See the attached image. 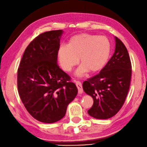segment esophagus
<instances>
[{
  "label": "esophagus",
  "mask_w": 147,
  "mask_h": 147,
  "mask_svg": "<svg viewBox=\"0 0 147 147\" xmlns=\"http://www.w3.org/2000/svg\"><path fill=\"white\" fill-rule=\"evenodd\" d=\"M76 85L78 89V92L79 93H82L83 90V87H82V85H81V83L80 81H76Z\"/></svg>",
  "instance_id": "esophagus-1"
}]
</instances>
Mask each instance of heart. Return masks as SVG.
I'll return each instance as SVG.
<instances>
[{"label":"heart","instance_id":"heart-1","mask_svg":"<svg viewBox=\"0 0 147 147\" xmlns=\"http://www.w3.org/2000/svg\"><path fill=\"white\" fill-rule=\"evenodd\" d=\"M111 53V43L105 36L89 33L75 35L67 45H62L56 51L60 66L66 71H70L79 63L76 75L81 76L87 71L96 73L105 67Z\"/></svg>","mask_w":147,"mask_h":147}]
</instances>
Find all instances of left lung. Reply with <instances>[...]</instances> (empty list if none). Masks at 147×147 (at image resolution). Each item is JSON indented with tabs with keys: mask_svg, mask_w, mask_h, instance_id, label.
Returning a JSON list of instances; mask_svg holds the SVG:
<instances>
[{
	"mask_svg": "<svg viewBox=\"0 0 147 147\" xmlns=\"http://www.w3.org/2000/svg\"><path fill=\"white\" fill-rule=\"evenodd\" d=\"M116 47L112 58L95 76L83 83V89L93 98L88 110L96 119H108L119 112L129 89L131 64L125 45L115 37Z\"/></svg>",
	"mask_w": 147,
	"mask_h": 147,
	"instance_id": "left-lung-1",
	"label": "left lung"
}]
</instances>
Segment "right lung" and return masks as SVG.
Here are the masks:
<instances>
[{
	"mask_svg": "<svg viewBox=\"0 0 147 147\" xmlns=\"http://www.w3.org/2000/svg\"><path fill=\"white\" fill-rule=\"evenodd\" d=\"M62 30L47 31L26 49L18 69V89L26 110L37 120L51 123L66 114L78 94L76 85L57 64Z\"/></svg>",
	"mask_w": 147,
	"mask_h": 147,
	"instance_id": "obj_1",
	"label": "right lung"
}]
</instances>
